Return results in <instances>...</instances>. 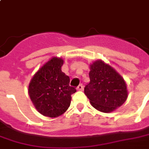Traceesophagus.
<instances>
[{"label": "esophagus", "mask_w": 149, "mask_h": 149, "mask_svg": "<svg viewBox=\"0 0 149 149\" xmlns=\"http://www.w3.org/2000/svg\"><path fill=\"white\" fill-rule=\"evenodd\" d=\"M83 88H84L83 85H82V84H80V85L77 86V90H82V89H83Z\"/></svg>", "instance_id": "1"}]
</instances>
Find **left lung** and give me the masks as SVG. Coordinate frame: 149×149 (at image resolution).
I'll list each match as a JSON object with an SVG mask.
<instances>
[{"mask_svg": "<svg viewBox=\"0 0 149 149\" xmlns=\"http://www.w3.org/2000/svg\"><path fill=\"white\" fill-rule=\"evenodd\" d=\"M89 75L90 81L84 92L95 109L109 113L124 103L127 97V85L113 68L97 60L90 65Z\"/></svg>", "mask_w": 149, "mask_h": 149, "instance_id": "1", "label": "left lung"}]
</instances>
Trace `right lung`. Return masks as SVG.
<instances>
[{
	"mask_svg": "<svg viewBox=\"0 0 149 149\" xmlns=\"http://www.w3.org/2000/svg\"><path fill=\"white\" fill-rule=\"evenodd\" d=\"M64 60L53 57L47 62L29 85V95L37 111L50 118H56L67 111L71 95L77 90L69 85L70 78L61 70Z\"/></svg>",
	"mask_w": 149,
	"mask_h": 149,
	"instance_id": "right-lung-1",
	"label": "right lung"
}]
</instances>
